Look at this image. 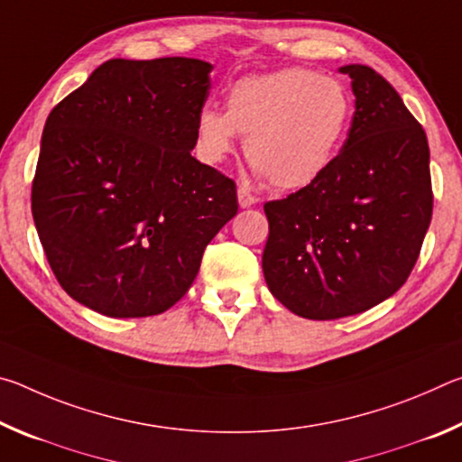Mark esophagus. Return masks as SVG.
Masks as SVG:
<instances>
[{
    "instance_id": "34e87169",
    "label": "esophagus",
    "mask_w": 462,
    "mask_h": 462,
    "mask_svg": "<svg viewBox=\"0 0 462 462\" xmlns=\"http://www.w3.org/2000/svg\"><path fill=\"white\" fill-rule=\"evenodd\" d=\"M256 201H259V199H256L253 193H250L248 189H245V187H238V203H240V208H253Z\"/></svg>"
}]
</instances>
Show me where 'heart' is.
I'll return each instance as SVG.
<instances>
[{"instance_id": "b5f03b06", "label": "heart", "mask_w": 462, "mask_h": 462, "mask_svg": "<svg viewBox=\"0 0 462 462\" xmlns=\"http://www.w3.org/2000/svg\"><path fill=\"white\" fill-rule=\"evenodd\" d=\"M353 97L310 69L242 77L226 93V112L203 107L195 120V152L217 165L245 136L250 165L279 189H301L322 177L346 138Z\"/></svg>"}]
</instances>
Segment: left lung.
I'll return each instance as SVG.
<instances>
[{"instance_id": "left-lung-1", "label": "left lung", "mask_w": 462, "mask_h": 462, "mask_svg": "<svg viewBox=\"0 0 462 462\" xmlns=\"http://www.w3.org/2000/svg\"><path fill=\"white\" fill-rule=\"evenodd\" d=\"M340 73L353 79L356 97L342 151L316 183L264 203V281L308 319L355 316L393 295L432 220L424 128L371 67Z\"/></svg>"}]
</instances>
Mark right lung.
<instances>
[{
  "mask_svg": "<svg viewBox=\"0 0 462 462\" xmlns=\"http://www.w3.org/2000/svg\"><path fill=\"white\" fill-rule=\"evenodd\" d=\"M212 69L185 57L106 60L46 118L38 238L60 287L97 314L175 306L238 212L236 183L191 156Z\"/></svg>",
  "mask_w": 462,
  "mask_h": 462,
  "instance_id": "right-lung-1",
  "label": "right lung"
}]
</instances>
